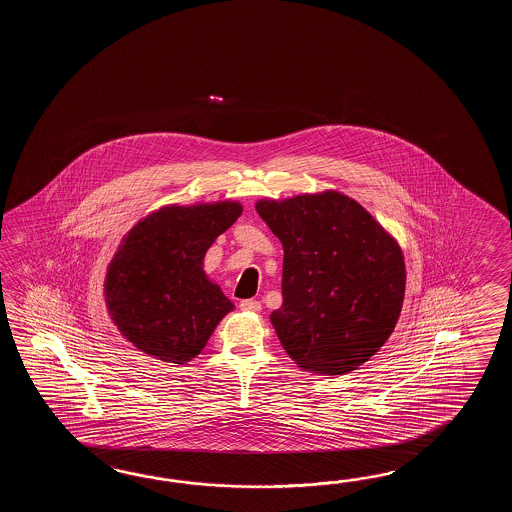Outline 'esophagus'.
<instances>
[{"mask_svg":"<svg viewBox=\"0 0 512 512\" xmlns=\"http://www.w3.org/2000/svg\"><path fill=\"white\" fill-rule=\"evenodd\" d=\"M241 311H251V313H260L261 304L258 300H241L240 302Z\"/></svg>","mask_w":512,"mask_h":512,"instance_id":"1","label":"esophagus"}]
</instances>
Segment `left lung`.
Returning <instances> with one entry per match:
<instances>
[{"label":"left lung","mask_w":512,"mask_h":512,"mask_svg":"<svg viewBox=\"0 0 512 512\" xmlns=\"http://www.w3.org/2000/svg\"><path fill=\"white\" fill-rule=\"evenodd\" d=\"M256 212L283 247V304L271 324L298 368L344 375L390 338L406 287L397 240L337 190L260 199Z\"/></svg>","instance_id":"obj_1"}]
</instances>
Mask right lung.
Listing matches in <instances>:
<instances>
[{
	"label": "right lung",
	"mask_w": 512,
	"mask_h": 512,
	"mask_svg": "<svg viewBox=\"0 0 512 512\" xmlns=\"http://www.w3.org/2000/svg\"><path fill=\"white\" fill-rule=\"evenodd\" d=\"M241 212L238 201L166 205L133 225L104 282L106 307L122 337L163 362L196 359L234 309L203 271V260Z\"/></svg>",
	"instance_id": "add662e5"
}]
</instances>
